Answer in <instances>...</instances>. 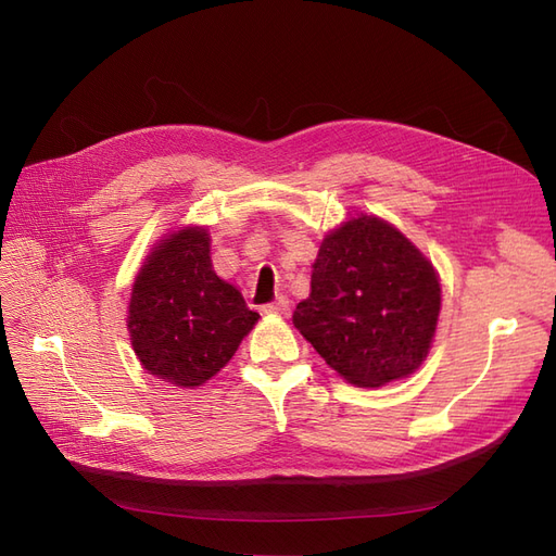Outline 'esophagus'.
<instances>
[{
	"instance_id": "34e87169",
	"label": "esophagus",
	"mask_w": 556,
	"mask_h": 556,
	"mask_svg": "<svg viewBox=\"0 0 556 556\" xmlns=\"http://www.w3.org/2000/svg\"><path fill=\"white\" fill-rule=\"evenodd\" d=\"M262 311H264L266 315H288V311H290V301L285 299V296H278L276 301H271V304H266Z\"/></svg>"
}]
</instances>
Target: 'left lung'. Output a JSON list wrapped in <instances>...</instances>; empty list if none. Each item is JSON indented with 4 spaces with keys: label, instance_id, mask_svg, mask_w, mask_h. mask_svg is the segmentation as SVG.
<instances>
[{
    "label": "left lung",
    "instance_id": "1",
    "mask_svg": "<svg viewBox=\"0 0 556 556\" xmlns=\"http://www.w3.org/2000/svg\"><path fill=\"white\" fill-rule=\"evenodd\" d=\"M439 313L433 264L394 225L359 213L319 243L292 323L341 378L382 387L422 366Z\"/></svg>",
    "mask_w": 556,
    "mask_h": 556
}]
</instances>
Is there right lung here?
<instances>
[{
  "mask_svg": "<svg viewBox=\"0 0 556 556\" xmlns=\"http://www.w3.org/2000/svg\"><path fill=\"white\" fill-rule=\"evenodd\" d=\"M260 315L213 271L206 227H180L148 252L131 285L127 329L150 376L174 387L211 380Z\"/></svg>",
  "mask_w": 556,
  "mask_h": 556,
  "instance_id": "add662e5",
  "label": "right lung"
}]
</instances>
